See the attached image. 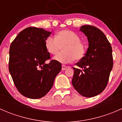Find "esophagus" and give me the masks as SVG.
I'll return each instance as SVG.
<instances>
[{
    "label": "esophagus",
    "mask_w": 122,
    "mask_h": 122,
    "mask_svg": "<svg viewBox=\"0 0 122 122\" xmlns=\"http://www.w3.org/2000/svg\"><path fill=\"white\" fill-rule=\"evenodd\" d=\"M67 68V66H64V65H62V70H66Z\"/></svg>",
    "instance_id": "obj_1"
}]
</instances>
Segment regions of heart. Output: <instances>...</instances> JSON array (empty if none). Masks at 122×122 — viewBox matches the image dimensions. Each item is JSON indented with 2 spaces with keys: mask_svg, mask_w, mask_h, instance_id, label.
Segmentation results:
<instances>
[{
  "mask_svg": "<svg viewBox=\"0 0 122 122\" xmlns=\"http://www.w3.org/2000/svg\"><path fill=\"white\" fill-rule=\"evenodd\" d=\"M45 47L50 54L55 55L61 51L63 53L54 57V60L61 64L72 62L75 58L80 60L86 53V46L80 38L74 32L69 30H60L55 38L48 37L45 41Z\"/></svg>",
  "mask_w": 122,
  "mask_h": 122,
  "instance_id": "b5f03b06",
  "label": "heart"
}]
</instances>
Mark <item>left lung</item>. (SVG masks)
<instances>
[{
    "instance_id": "1",
    "label": "left lung",
    "mask_w": 122,
    "mask_h": 122,
    "mask_svg": "<svg viewBox=\"0 0 122 122\" xmlns=\"http://www.w3.org/2000/svg\"><path fill=\"white\" fill-rule=\"evenodd\" d=\"M80 31L87 37L88 48L76 64L78 68H73L72 84L81 96L93 97L100 94L107 84L113 65L112 48L104 33L96 27L83 25Z\"/></svg>"
}]
</instances>
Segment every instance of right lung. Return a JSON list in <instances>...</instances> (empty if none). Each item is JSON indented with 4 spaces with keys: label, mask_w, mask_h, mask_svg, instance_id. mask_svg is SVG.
<instances>
[{
    "label": "right lung",
    "mask_w": 122,
    "mask_h": 122,
    "mask_svg": "<svg viewBox=\"0 0 122 122\" xmlns=\"http://www.w3.org/2000/svg\"><path fill=\"white\" fill-rule=\"evenodd\" d=\"M51 34L43 28L29 27L22 30L10 46L9 70L22 95L32 99L45 96L61 70L60 62L50 58L45 41Z\"/></svg>",
    "instance_id": "obj_1"
}]
</instances>
